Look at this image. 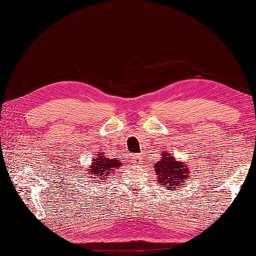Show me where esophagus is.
Here are the masks:
<instances>
[{
	"mask_svg": "<svg viewBox=\"0 0 256 256\" xmlns=\"http://www.w3.org/2000/svg\"><path fill=\"white\" fill-rule=\"evenodd\" d=\"M132 158H134V160L136 162H141V158H140L139 155H134Z\"/></svg>",
	"mask_w": 256,
	"mask_h": 256,
	"instance_id": "34e87169",
	"label": "esophagus"
}]
</instances>
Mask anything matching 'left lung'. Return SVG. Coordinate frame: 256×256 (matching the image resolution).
I'll use <instances>...</instances> for the list:
<instances>
[{
	"label": "left lung",
	"instance_id": "8db88e82",
	"mask_svg": "<svg viewBox=\"0 0 256 256\" xmlns=\"http://www.w3.org/2000/svg\"><path fill=\"white\" fill-rule=\"evenodd\" d=\"M157 174V181L160 183L164 188L166 186L168 190H174L183 188L182 184L185 180H188L190 174L188 169L186 162H181L176 160V158L171 153H164L162 155V160L157 162L154 166Z\"/></svg>",
	"mask_w": 256,
	"mask_h": 256
}]
</instances>
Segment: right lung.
Wrapping results in <instances>:
<instances>
[{"instance_id":"obj_1","label":"right lung","mask_w":256,"mask_h":256,"mask_svg":"<svg viewBox=\"0 0 256 256\" xmlns=\"http://www.w3.org/2000/svg\"><path fill=\"white\" fill-rule=\"evenodd\" d=\"M96 155V157L92 160L90 167H89L90 169L87 170V174H90V176L94 178V181H96V178L106 180L108 174H113L115 169L122 167V162L117 158H106L103 153Z\"/></svg>"}]
</instances>
